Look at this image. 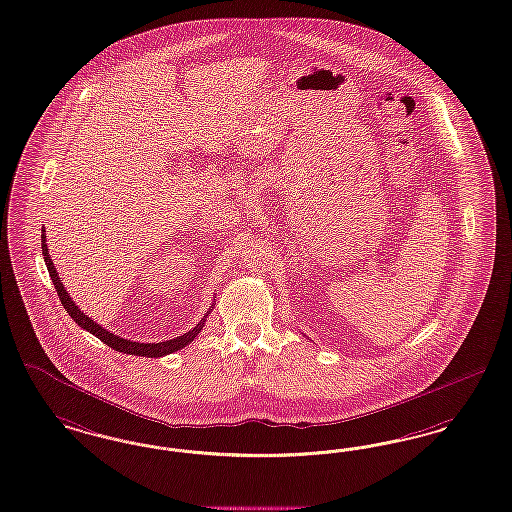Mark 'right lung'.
I'll return each instance as SVG.
<instances>
[{
	"instance_id": "right-lung-1",
	"label": "right lung",
	"mask_w": 512,
	"mask_h": 512,
	"mask_svg": "<svg viewBox=\"0 0 512 512\" xmlns=\"http://www.w3.org/2000/svg\"><path fill=\"white\" fill-rule=\"evenodd\" d=\"M43 232H45V230H43ZM41 253H43V261H45L47 270H49V276H51V280H53V284H55V289H57V293H59L62 307L70 314V318H72L80 328L89 331V333L95 335L97 339H101L104 345H108V347L114 348V350H118V352H123V354H135V356H146V358H160V356L173 354V352L181 350V348L186 347V345H190V343L200 335V331L204 328L207 316H209L211 310H213V305H211V308L205 312L204 318H202L194 328L190 329V331H186L184 335L175 337V339L162 341V343H137V341H129V339H123L120 335L110 333L108 329L99 326L97 322H93V320L83 312L82 308L78 307V305L72 301V297L68 295V291L62 286V280L59 278L57 268L53 265V259H51V255H49L47 244H45V234H41Z\"/></svg>"
}]
</instances>
